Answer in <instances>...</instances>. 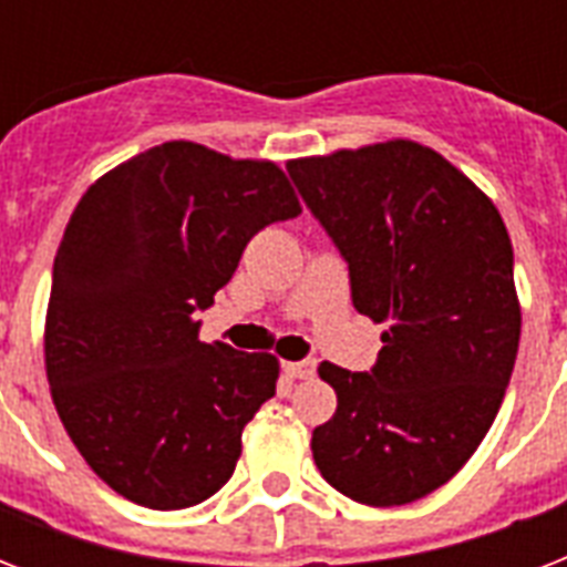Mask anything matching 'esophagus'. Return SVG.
I'll return each mask as SVG.
<instances>
[{
  "label": "esophagus",
  "instance_id": "obj_1",
  "mask_svg": "<svg viewBox=\"0 0 567 567\" xmlns=\"http://www.w3.org/2000/svg\"><path fill=\"white\" fill-rule=\"evenodd\" d=\"M318 371V362L315 359H302V362H288L285 364V373L293 379H311Z\"/></svg>",
  "mask_w": 567,
  "mask_h": 567
}]
</instances>
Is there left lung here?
I'll return each mask as SVG.
<instances>
[{
    "mask_svg": "<svg viewBox=\"0 0 567 567\" xmlns=\"http://www.w3.org/2000/svg\"><path fill=\"white\" fill-rule=\"evenodd\" d=\"M350 267L359 315L385 323L368 373L323 362L338 409L315 465L364 506H403L453 480L497 417L520 341L512 240L465 173L414 141L288 162Z\"/></svg>",
    "mask_w": 567,
    "mask_h": 567,
    "instance_id": "8db88e82",
    "label": "left lung"
}]
</instances>
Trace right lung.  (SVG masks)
Wrapping results in <instances>:
<instances>
[{"instance_id": "right-lung-1", "label": "right lung", "mask_w": 567, "mask_h": 567, "mask_svg": "<svg viewBox=\"0 0 567 567\" xmlns=\"http://www.w3.org/2000/svg\"><path fill=\"white\" fill-rule=\"evenodd\" d=\"M300 212L279 164L194 141L117 164L79 199L52 267L43 359L66 435L126 501L188 509L229 483L279 359L205 344L194 311L258 229Z\"/></svg>"}]
</instances>
